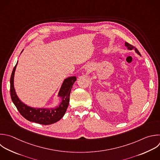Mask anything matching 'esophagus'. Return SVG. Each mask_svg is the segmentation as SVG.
<instances>
[{
    "label": "esophagus",
    "instance_id": "34e87169",
    "mask_svg": "<svg viewBox=\"0 0 160 160\" xmlns=\"http://www.w3.org/2000/svg\"><path fill=\"white\" fill-rule=\"evenodd\" d=\"M90 69V68H89V67H88V68H87V70H88V71H89H89H90V69Z\"/></svg>",
    "mask_w": 160,
    "mask_h": 160
}]
</instances>
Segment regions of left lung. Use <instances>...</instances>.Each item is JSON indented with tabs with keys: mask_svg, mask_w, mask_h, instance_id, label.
Listing matches in <instances>:
<instances>
[{
	"mask_svg": "<svg viewBox=\"0 0 160 160\" xmlns=\"http://www.w3.org/2000/svg\"><path fill=\"white\" fill-rule=\"evenodd\" d=\"M125 46H126V47H128V49H130V50H132V49H135L136 52L138 54L140 55V53H139V51H138L134 46H133L132 45H131L130 44H129V43H128V42H126V43H125Z\"/></svg>",
	"mask_w": 160,
	"mask_h": 160,
	"instance_id": "8db88e82",
	"label": "left lung"
}]
</instances>
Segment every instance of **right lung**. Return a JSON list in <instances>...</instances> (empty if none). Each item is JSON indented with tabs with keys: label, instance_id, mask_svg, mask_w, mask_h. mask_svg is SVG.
<instances>
[{
	"label": "right lung",
	"instance_id": "right-lung-1",
	"mask_svg": "<svg viewBox=\"0 0 160 160\" xmlns=\"http://www.w3.org/2000/svg\"><path fill=\"white\" fill-rule=\"evenodd\" d=\"M17 64L11 74L10 92L12 101L20 114L29 121L44 125L51 124L59 121L64 115L69 105L71 91L76 81V78L72 76L64 80L59 93V96L62 98V102L56 108L50 109L32 108L22 103L16 94L14 88V76Z\"/></svg>",
	"mask_w": 160,
	"mask_h": 160
}]
</instances>
